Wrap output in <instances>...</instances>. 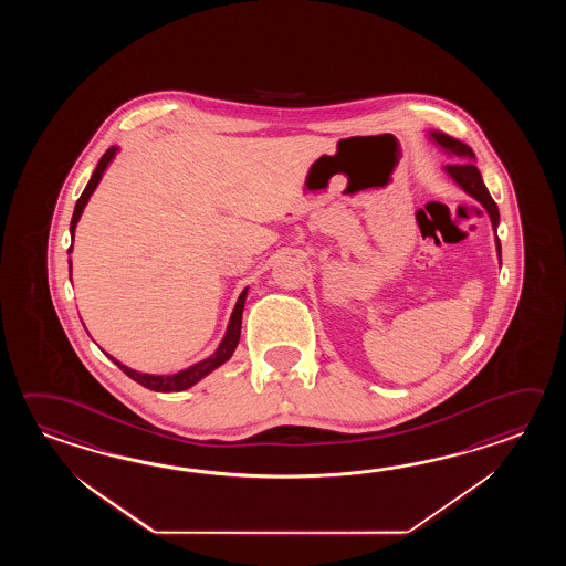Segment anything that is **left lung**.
Returning <instances> with one entry per match:
<instances>
[{
  "label": "left lung",
  "mask_w": 566,
  "mask_h": 566,
  "mask_svg": "<svg viewBox=\"0 0 566 566\" xmlns=\"http://www.w3.org/2000/svg\"><path fill=\"white\" fill-rule=\"evenodd\" d=\"M431 137H433L434 144L441 145L449 154H455L461 159H465L461 164H449V166H446L447 174L458 181L459 186L470 193L471 198H475L478 202H481V206L488 210V214L492 218L493 230L497 229V224H500V210H497V205L493 202L492 196L488 192L485 184L481 180L480 169L475 168V164H471V159L475 157V154L471 151L470 145L461 144V142L449 137L446 133L433 132ZM495 244H497V254L502 256L500 239H495Z\"/></svg>",
  "instance_id": "1"
}]
</instances>
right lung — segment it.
<instances>
[{
    "mask_svg": "<svg viewBox=\"0 0 566 566\" xmlns=\"http://www.w3.org/2000/svg\"><path fill=\"white\" fill-rule=\"evenodd\" d=\"M115 151H117V147H108L107 151L103 154L101 161H98V166H96L95 171H93V176H91V180L86 184L85 192L81 193V198L76 200L73 220H71V234H73V237L74 229H76V222H78V218L83 214V210H85V206L86 202H88V198H91V193L95 192V188L98 186L101 178H103V174H105V169H107L108 161H111L113 156H115ZM71 251H73V247L69 249V253H71ZM244 300H247V289L242 291L241 297H239L237 305H234V312L230 315L227 336H224V339L220 342V346H218L217 352H214L210 358L198 361V364H193V366L186 368V370H180V373L176 374H168V376H154V374L135 373L132 368H127V366H123L120 361L115 360L113 356H108V354L107 356L111 360L115 361V364L119 366L120 370L127 374L132 380L139 382V385L145 386V388H149V390H156V392H180V390H186V388H190V386L196 385L198 380H202L206 374L212 373V370L218 368L220 364H224V361L229 360L230 356H232V352H234L237 346H239V339H241Z\"/></svg>",
    "mask_w": 566,
    "mask_h": 566,
    "instance_id": "obj_1",
    "label": "right lung"
}]
</instances>
